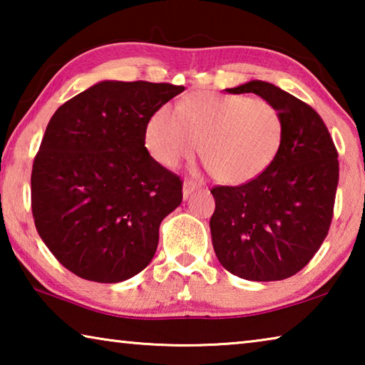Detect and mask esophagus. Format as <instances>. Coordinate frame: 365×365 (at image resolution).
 I'll return each instance as SVG.
<instances>
[{
  "mask_svg": "<svg viewBox=\"0 0 365 365\" xmlns=\"http://www.w3.org/2000/svg\"><path fill=\"white\" fill-rule=\"evenodd\" d=\"M200 188V185H197L196 182H191V180H187L183 183V200H188V196L193 193L195 190Z\"/></svg>",
  "mask_w": 365,
  "mask_h": 365,
  "instance_id": "1",
  "label": "esophagus"
}]
</instances>
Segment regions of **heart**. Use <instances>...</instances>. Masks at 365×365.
<instances>
[{
    "label": "heart",
    "instance_id": "obj_1",
    "mask_svg": "<svg viewBox=\"0 0 365 365\" xmlns=\"http://www.w3.org/2000/svg\"><path fill=\"white\" fill-rule=\"evenodd\" d=\"M146 148L163 165L201 158L215 180L243 185L262 175L279 156L283 119L274 104L246 95L195 91L180 108L160 106L146 125Z\"/></svg>",
    "mask_w": 365,
    "mask_h": 365
}]
</instances>
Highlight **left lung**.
I'll return each mask as SVG.
<instances>
[{
	"label": "left lung",
	"instance_id": "obj_1",
	"mask_svg": "<svg viewBox=\"0 0 365 365\" xmlns=\"http://www.w3.org/2000/svg\"><path fill=\"white\" fill-rule=\"evenodd\" d=\"M225 91L255 93L274 104L283 119V141L262 175L211 190L215 256L240 279H288L311 261L329 233L339 177L336 148L316 110L274 83L250 80Z\"/></svg>",
	"mask_w": 365,
	"mask_h": 365
}]
</instances>
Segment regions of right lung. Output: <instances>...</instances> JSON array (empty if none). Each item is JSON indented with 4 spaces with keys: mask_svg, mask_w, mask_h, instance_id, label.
Returning a JSON list of instances; mask_svg holds the SVG:
<instances>
[{
    "mask_svg": "<svg viewBox=\"0 0 365 365\" xmlns=\"http://www.w3.org/2000/svg\"><path fill=\"white\" fill-rule=\"evenodd\" d=\"M185 86L103 80L58 108L32 169L35 227L80 279L119 283L151 262L182 180L145 146L150 117Z\"/></svg>",
    "mask_w": 365,
    "mask_h": 365,
    "instance_id": "1",
    "label": "right lung"
}]
</instances>
